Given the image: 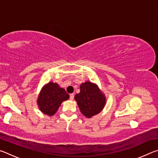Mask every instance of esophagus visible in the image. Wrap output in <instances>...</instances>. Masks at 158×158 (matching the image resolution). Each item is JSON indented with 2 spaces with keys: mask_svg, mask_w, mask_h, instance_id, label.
Listing matches in <instances>:
<instances>
[{
  "mask_svg": "<svg viewBox=\"0 0 158 158\" xmlns=\"http://www.w3.org/2000/svg\"><path fill=\"white\" fill-rule=\"evenodd\" d=\"M69 99H70L71 100H73L74 99V95L73 94H70L69 95Z\"/></svg>",
  "mask_w": 158,
  "mask_h": 158,
  "instance_id": "34e87169",
  "label": "esophagus"
}]
</instances>
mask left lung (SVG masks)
<instances>
[{
	"label": "left lung",
	"instance_id": "8db88e82",
	"mask_svg": "<svg viewBox=\"0 0 158 158\" xmlns=\"http://www.w3.org/2000/svg\"><path fill=\"white\" fill-rule=\"evenodd\" d=\"M80 111L87 118H91L102 110L106 104L105 95L95 84L85 81L80 85V93L74 96Z\"/></svg>",
	"mask_w": 158,
	"mask_h": 158
}]
</instances>
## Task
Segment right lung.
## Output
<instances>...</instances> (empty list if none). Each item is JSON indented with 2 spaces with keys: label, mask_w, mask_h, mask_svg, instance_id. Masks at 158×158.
Listing matches in <instances>:
<instances>
[{
  "label": "right lung",
  "mask_w": 158,
  "mask_h": 158,
  "mask_svg": "<svg viewBox=\"0 0 158 158\" xmlns=\"http://www.w3.org/2000/svg\"><path fill=\"white\" fill-rule=\"evenodd\" d=\"M69 99V94L57 83L49 82L44 85L37 98V102L42 113L52 116L56 113L61 103Z\"/></svg>",
  "instance_id": "obj_1"
}]
</instances>
